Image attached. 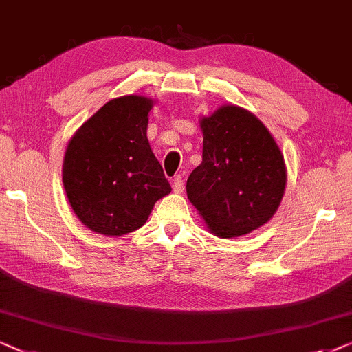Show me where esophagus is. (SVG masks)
<instances>
[{
  "label": "esophagus",
  "instance_id": "esophagus-1",
  "mask_svg": "<svg viewBox=\"0 0 352 352\" xmlns=\"http://www.w3.org/2000/svg\"><path fill=\"white\" fill-rule=\"evenodd\" d=\"M174 191L175 192H182L183 191V188H185V180H183V177L182 175H177L175 178H174Z\"/></svg>",
  "mask_w": 352,
  "mask_h": 352
}]
</instances>
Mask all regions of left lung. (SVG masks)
<instances>
[{
	"label": "left lung",
	"mask_w": 352,
	"mask_h": 352,
	"mask_svg": "<svg viewBox=\"0 0 352 352\" xmlns=\"http://www.w3.org/2000/svg\"><path fill=\"white\" fill-rule=\"evenodd\" d=\"M202 162L186 182V195L214 234L237 237L265 225L285 190L279 146L258 118L226 105L202 118Z\"/></svg>",
	"instance_id": "1"
}]
</instances>
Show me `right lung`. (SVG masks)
<instances>
[{"label":"right lung","instance_id":"right-lung-1","mask_svg":"<svg viewBox=\"0 0 352 352\" xmlns=\"http://www.w3.org/2000/svg\"><path fill=\"white\" fill-rule=\"evenodd\" d=\"M151 107L140 96L113 98L68 143L63 188L73 212L94 232L138 230L155 202L170 192L146 138Z\"/></svg>","mask_w":352,"mask_h":352}]
</instances>
